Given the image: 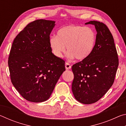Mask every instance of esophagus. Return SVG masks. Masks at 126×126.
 I'll return each mask as SVG.
<instances>
[{
    "mask_svg": "<svg viewBox=\"0 0 126 126\" xmlns=\"http://www.w3.org/2000/svg\"><path fill=\"white\" fill-rule=\"evenodd\" d=\"M65 69L67 70L68 69H70L71 68V65L69 64L68 63H66L65 64Z\"/></svg>",
    "mask_w": 126,
    "mask_h": 126,
    "instance_id": "1",
    "label": "esophagus"
}]
</instances>
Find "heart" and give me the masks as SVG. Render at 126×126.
Masks as SVG:
<instances>
[{
  "label": "heart",
  "mask_w": 126,
  "mask_h": 126,
  "mask_svg": "<svg viewBox=\"0 0 126 126\" xmlns=\"http://www.w3.org/2000/svg\"><path fill=\"white\" fill-rule=\"evenodd\" d=\"M96 35L92 29L76 25H69L59 29L56 36L49 38L50 47L57 58H61L65 46L69 59L82 61L90 55L94 48Z\"/></svg>",
  "instance_id": "1"
}]
</instances>
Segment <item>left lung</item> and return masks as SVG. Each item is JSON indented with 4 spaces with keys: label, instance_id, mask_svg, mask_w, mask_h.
<instances>
[{
    "label": "left lung",
    "instance_id": "left-lung-1",
    "mask_svg": "<svg viewBox=\"0 0 126 126\" xmlns=\"http://www.w3.org/2000/svg\"><path fill=\"white\" fill-rule=\"evenodd\" d=\"M85 24L94 25L96 41L91 54L72 66V90L77 101L89 104L99 100L112 87L119 63L113 38L108 27L94 20Z\"/></svg>",
    "mask_w": 126,
    "mask_h": 126
}]
</instances>
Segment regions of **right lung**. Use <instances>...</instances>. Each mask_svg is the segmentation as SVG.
I'll return each mask as SVG.
<instances>
[{"label":"right lung","mask_w":126,"mask_h":126,"mask_svg":"<svg viewBox=\"0 0 126 126\" xmlns=\"http://www.w3.org/2000/svg\"><path fill=\"white\" fill-rule=\"evenodd\" d=\"M55 21L37 20L17 35L10 50L8 66L13 85L27 101L49 99L65 69V62L52 52L49 40Z\"/></svg>","instance_id":"1"}]
</instances>
